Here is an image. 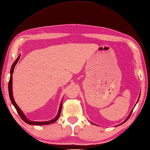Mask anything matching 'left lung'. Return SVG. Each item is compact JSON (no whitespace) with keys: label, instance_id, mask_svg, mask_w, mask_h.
<instances>
[{"label":"left lung","instance_id":"obj_1","mask_svg":"<svg viewBox=\"0 0 150 150\" xmlns=\"http://www.w3.org/2000/svg\"><path fill=\"white\" fill-rule=\"evenodd\" d=\"M139 97H140V95H139ZM139 98H138V100H137V102H136V104H137V103L138 102V101H139ZM136 104H135V105H136ZM134 109H132V111H131V112H130V114H129V115H128V116L127 117V119L125 120V121H124V122H123V123H121V124H120V125H122V124H123L124 123H125V122H126V121H127V120H128V119H129V117H130V116H131V114H132V111H133Z\"/></svg>","mask_w":150,"mask_h":150}]
</instances>
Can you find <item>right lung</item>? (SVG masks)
I'll return each mask as SVG.
<instances>
[{"label":"right lung","instance_id":"1","mask_svg":"<svg viewBox=\"0 0 150 150\" xmlns=\"http://www.w3.org/2000/svg\"><path fill=\"white\" fill-rule=\"evenodd\" d=\"M20 55L16 59V61L14 62V63L13 64L11 68V71H10V74H11V75H10V79H9V81L8 83V90H9V98L10 100H11V102L12 103L13 105L15 107V108L16 109L17 112L19 114V116H20V117L22 118V120L25 121V122L27 124L29 125H49L51 123H54L55 121H57V120L59 118V116H60L61 114V108H62V102H61L60 104V106H59V111H58V113L57 114V116H55L54 119H52L50 121H30L29 120H28L27 118L25 117V114L23 113V112L21 109L19 108V107L17 105V104L16 103V102H15V100L13 98V90H12V82H13V71H14V69H15V66L17 63V62L18 61L19 59H20Z\"/></svg>","mask_w":150,"mask_h":150}]
</instances>
